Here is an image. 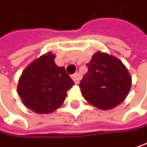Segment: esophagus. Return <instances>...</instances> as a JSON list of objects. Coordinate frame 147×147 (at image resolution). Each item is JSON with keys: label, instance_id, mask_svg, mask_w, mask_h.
<instances>
[{"label": "esophagus", "instance_id": "34e87169", "mask_svg": "<svg viewBox=\"0 0 147 147\" xmlns=\"http://www.w3.org/2000/svg\"><path fill=\"white\" fill-rule=\"evenodd\" d=\"M73 81L75 82V84H78V81H79V74L78 73H75L74 75H72L71 76Z\"/></svg>", "mask_w": 147, "mask_h": 147}]
</instances>
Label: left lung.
Wrapping results in <instances>:
<instances>
[{
	"label": "left lung",
	"instance_id": "obj_1",
	"mask_svg": "<svg viewBox=\"0 0 147 147\" xmlns=\"http://www.w3.org/2000/svg\"><path fill=\"white\" fill-rule=\"evenodd\" d=\"M88 72L79 84L84 98L100 110H111L121 103L131 88L132 79L117 57L97 52L86 64Z\"/></svg>",
	"mask_w": 147,
	"mask_h": 147
}]
</instances>
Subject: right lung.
<instances>
[{
  "mask_svg": "<svg viewBox=\"0 0 147 147\" xmlns=\"http://www.w3.org/2000/svg\"><path fill=\"white\" fill-rule=\"evenodd\" d=\"M51 52L40 56L23 70L18 83L17 92L23 104L38 114L53 113L74 85L65 68L57 66Z\"/></svg>",
  "mask_w": 147,
  "mask_h": 147,
  "instance_id": "obj_1",
  "label": "right lung"
}]
</instances>
